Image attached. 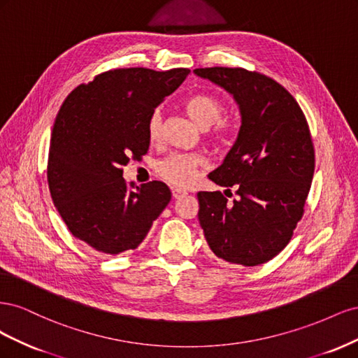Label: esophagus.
I'll return each instance as SVG.
<instances>
[{"label": "esophagus", "mask_w": 358, "mask_h": 358, "mask_svg": "<svg viewBox=\"0 0 358 358\" xmlns=\"http://www.w3.org/2000/svg\"><path fill=\"white\" fill-rule=\"evenodd\" d=\"M171 196H173V199H182V197H185L187 196V191H183V189H179V188H175V189H171Z\"/></svg>", "instance_id": "1"}]
</instances>
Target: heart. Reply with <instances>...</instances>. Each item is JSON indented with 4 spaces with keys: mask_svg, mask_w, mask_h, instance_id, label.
<instances>
[{
    "mask_svg": "<svg viewBox=\"0 0 358 358\" xmlns=\"http://www.w3.org/2000/svg\"><path fill=\"white\" fill-rule=\"evenodd\" d=\"M185 112L200 128L208 131V137L213 143H224L233 133V127L221 121L225 113L224 101L213 94L200 92L183 103ZM148 136L150 142H159L162 136V112L154 110L148 121ZM206 164L204 155L199 152H175L157 162V175L175 187H188L196 180L199 170Z\"/></svg>",
    "mask_w": 358,
    "mask_h": 358,
    "instance_id": "obj_1",
    "label": "heart"
}]
</instances>
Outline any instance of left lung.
<instances>
[{
    "instance_id": "8db88e82",
    "label": "left lung",
    "mask_w": 358,
    "mask_h": 358,
    "mask_svg": "<svg viewBox=\"0 0 358 358\" xmlns=\"http://www.w3.org/2000/svg\"><path fill=\"white\" fill-rule=\"evenodd\" d=\"M233 94L241 107L239 136L208 176L221 191H200L199 221L212 252L231 264L258 266L289 243L315 169L306 116L282 85L241 67L194 70ZM234 186L238 199H226ZM231 193V192H230Z\"/></svg>"
}]
</instances>
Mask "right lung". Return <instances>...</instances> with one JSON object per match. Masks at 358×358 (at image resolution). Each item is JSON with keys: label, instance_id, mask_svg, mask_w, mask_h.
I'll use <instances>...</instances> for the list:
<instances>
[{"label": "right lung", "instance_id": "add662e5", "mask_svg": "<svg viewBox=\"0 0 358 358\" xmlns=\"http://www.w3.org/2000/svg\"><path fill=\"white\" fill-rule=\"evenodd\" d=\"M188 73L113 69L80 83L62 103L49 148V191L71 234L95 251L136 249L171 200L159 180L128 185L122 167L148 154L149 116Z\"/></svg>", "mask_w": 358, "mask_h": 358}]
</instances>
